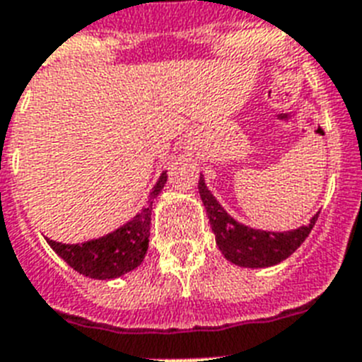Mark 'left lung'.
<instances>
[{
  "instance_id": "obj_1",
  "label": "left lung",
  "mask_w": 362,
  "mask_h": 362,
  "mask_svg": "<svg viewBox=\"0 0 362 362\" xmlns=\"http://www.w3.org/2000/svg\"><path fill=\"white\" fill-rule=\"evenodd\" d=\"M199 193L206 208L211 230L216 234V243L232 264L243 267H267L286 260L313 230L318 214L310 219L307 227H299L288 232L255 230L242 223L234 221L217 199L208 191L206 184L199 178Z\"/></svg>"
}]
</instances>
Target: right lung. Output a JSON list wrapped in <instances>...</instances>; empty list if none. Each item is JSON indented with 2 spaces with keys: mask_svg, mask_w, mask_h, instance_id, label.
Wrapping results in <instances>:
<instances>
[{
  "mask_svg": "<svg viewBox=\"0 0 362 362\" xmlns=\"http://www.w3.org/2000/svg\"><path fill=\"white\" fill-rule=\"evenodd\" d=\"M167 182V173H161L160 180L156 182L148 202L137 216L128 221L124 227L117 228L98 240L69 245L48 240L49 247L63 258L76 272L90 279H115L132 272L143 262L148 249L151 236L152 202L158 197Z\"/></svg>",
  "mask_w": 362,
  "mask_h": 362,
  "instance_id": "1",
  "label": "right lung"
}]
</instances>
